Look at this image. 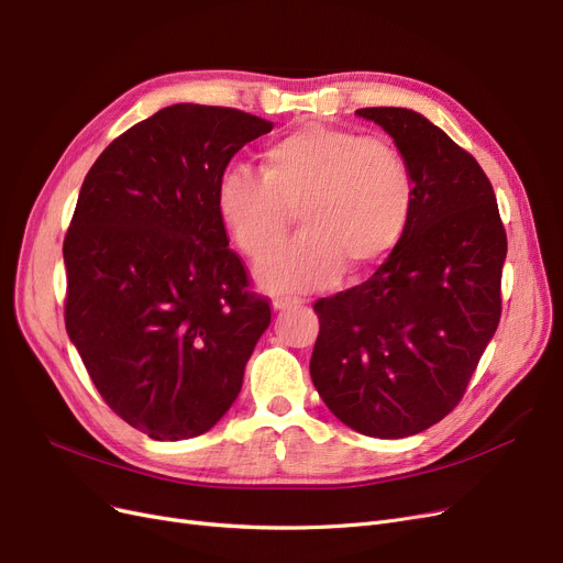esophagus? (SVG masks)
I'll use <instances>...</instances> for the list:
<instances>
[{
	"label": "esophagus",
	"mask_w": 563,
	"mask_h": 563,
	"mask_svg": "<svg viewBox=\"0 0 563 563\" xmlns=\"http://www.w3.org/2000/svg\"><path fill=\"white\" fill-rule=\"evenodd\" d=\"M305 302L302 300H294V298H275L273 307L277 311H290V309H300Z\"/></svg>",
	"instance_id": "34e87169"
}]
</instances>
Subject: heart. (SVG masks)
Returning a JSON list of instances; mask_svg holds the SVG:
<instances>
[{"instance_id": "obj_1", "label": "heart", "mask_w": 563, "mask_h": 563, "mask_svg": "<svg viewBox=\"0 0 563 563\" xmlns=\"http://www.w3.org/2000/svg\"><path fill=\"white\" fill-rule=\"evenodd\" d=\"M263 175L219 177L217 214L238 250L261 261L283 243L292 214L303 235L258 267L269 294L296 296L384 263L409 229L416 179L407 156L384 139L307 124L263 150Z\"/></svg>"}]
</instances>
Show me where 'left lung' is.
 <instances>
[{
  "mask_svg": "<svg viewBox=\"0 0 563 563\" xmlns=\"http://www.w3.org/2000/svg\"><path fill=\"white\" fill-rule=\"evenodd\" d=\"M388 131L416 179V206L376 273L313 305L309 374L351 430L404 439L437 424L466 393L501 319L506 231L481 164L420 112L360 108Z\"/></svg>",
  "mask_w": 563,
  "mask_h": 563,
  "instance_id": "8db88e82",
  "label": "left lung"
}]
</instances>
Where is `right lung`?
<instances>
[{"instance_id": "add662e5", "label": "right lung", "mask_w": 563, "mask_h": 563, "mask_svg": "<svg viewBox=\"0 0 563 563\" xmlns=\"http://www.w3.org/2000/svg\"><path fill=\"white\" fill-rule=\"evenodd\" d=\"M267 131L235 108L175 103L85 175L64 238V323L103 401L150 439L214 427L269 325L217 214L219 177Z\"/></svg>"}]
</instances>
